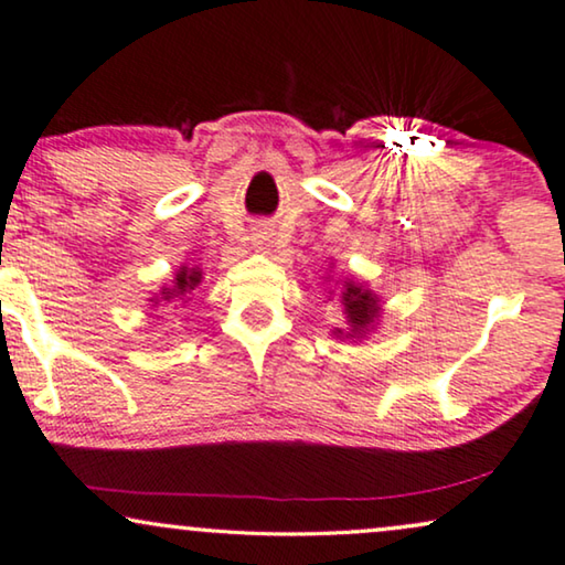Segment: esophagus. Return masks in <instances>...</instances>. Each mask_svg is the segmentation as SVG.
<instances>
[{
	"label": "esophagus",
	"mask_w": 565,
	"mask_h": 565,
	"mask_svg": "<svg viewBox=\"0 0 565 565\" xmlns=\"http://www.w3.org/2000/svg\"><path fill=\"white\" fill-rule=\"evenodd\" d=\"M255 243H258V245L266 243V232H260V235H255Z\"/></svg>",
	"instance_id": "34e87169"
}]
</instances>
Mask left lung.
<instances>
[{"mask_svg": "<svg viewBox=\"0 0 565 565\" xmlns=\"http://www.w3.org/2000/svg\"><path fill=\"white\" fill-rule=\"evenodd\" d=\"M343 307H345V318H349V326L351 330L345 335H361L366 328L372 326L374 318H377L380 307H377V299H374L370 291L356 287V284L345 281L343 287ZM338 333L343 335V330H338Z\"/></svg>", "mask_w": 565, "mask_h": 565, "instance_id": "8db88e82", "label": "left lung"}]
</instances>
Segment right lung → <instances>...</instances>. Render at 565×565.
Returning a JSON list of instances; mask_svg holds the SVG:
<instances>
[{"mask_svg": "<svg viewBox=\"0 0 565 565\" xmlns=\"http://www.w3.org/2000/svg\"><path fill=\"white\" fill-rule=\"evenodd\" d=\"M201 281V274L199 270H180V274L175 276V287H170V289H162V299H175V297H183L185 291H191L195 284Z\"/></svg>", "mask_w": 565, "mask_h": 565, "instance_id": "add662e5", "label": "right lung"}]
</instances>
